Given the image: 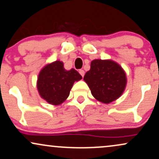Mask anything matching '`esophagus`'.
Returning <instances> with one entry per match:
<instances>
[{
    "label": "esophagus",
    "mask_w": 159,
    "mask_h": 159,
    "mask_svg": "<svg viewBox=\"0 0 159 159\" xmlns=\"http://www.w3.org/2000/svg\"><path fill=\"white\" fill-rule=\"evenodd\" d=\"M79 73L81 74V75L82 76V77H84V74H85V72H84V70H79Z\"/></svg>",
    "instance_id": "34e87169"
}]
</instances>
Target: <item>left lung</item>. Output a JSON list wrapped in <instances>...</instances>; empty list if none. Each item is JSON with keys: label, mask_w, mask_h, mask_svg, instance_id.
Listing matches in <instances>:
<instances>
[{"label": "left lung", "mask_w": 159, "mask_h": 159, "mask_svg": "<svg viewBox=\"0 0 159 159\" xmlns=\"http://www.w3.org/2000/svg\"><path fill=\"white\" fill-rule=\"evenodd\" d=\"M92 96L108 104L118 99L127 84V76L121 66L111 59L92 60L90 70L84 77Z\"/></svg>", "instance_id": "1"}]
</instances>
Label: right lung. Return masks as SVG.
<instances>
[{
  "label": "right lung",
  "instance_id": "add662e5",
  "mask_svg": "<svg viewBox=\"0 0 159 159\" xmlns=\"http://www.w3.org/2000/svg\"><path fill=\"white\" fill-rule=\"evenodd\" d=\"M82 79L75 69L67 70L59 60L47 64L40 70L37 87L40 97L49 104L58 106L67 100L74 83Z\"/></svg>",
  "mask_w": 159,
  "mask_h": 159
}]
</instances>
